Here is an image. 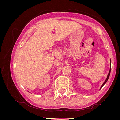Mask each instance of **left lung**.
Listing matches in <instances>:
<instances>
[{
	"label": "left lung",
	"instance_id": "1",
	"mask_svg": "<svg viewBox=\"0 0 120 120\" xmlns=\"http://www.w3.org/2000/svg\"><path fill=\"white\" fill-rule=\"evenodd\" d=\"M110 63H111V60H110ZM110 72H111V67H110V71H109V74H108V75H107V79H106V80H105V81L103 83V85H101V88H100V89L102 88V87L105 84V83H106V82H107L108 81V79H109V76H110Z\"/></svg>",
	"mask_w": 120,
	"mask_h": 120
}]
</instances>
